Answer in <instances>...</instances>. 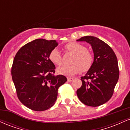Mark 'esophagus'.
I'll use <instances>...</instances> for the list:
<instances>
[{"label": "esophagus", "instance_id": "obj_1", "mask_svg": "<svg viewBox=\"0 0 130 130\" xmlns=\"http://www.w3.org/2000/svg\"><path fill=\"white\" fill-rule=\"evenodd\" d=\"M67 80H68V82H71L73 80V77H67Z\"/></svg>", "mask_w": 130, "mask_h": 130}]
</instances>
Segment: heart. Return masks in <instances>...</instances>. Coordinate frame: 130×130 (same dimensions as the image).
<instances>
[{
  "label": "heart",
  "instance_id": "heart-1",
  "mask_svg": "<svg viewBox=\"0 0 130 130\" xmlns=\"http://www.w3.org/2000/svg\"><path fill=\"white\" fill-rule=\"evenodd\" d=\"M65 47L68 52L74 54L71 61L73 65L59 67L57 70L58 73L71 76L79 73L81 70L86 71L90 69L93 62V56L90 51L86 50L84 46L76 42H70L67 43ZM49 58L55 65L58 66L62 65V56L58 49H53L50 53Z\"/></svg>",
  "mask_w": 130,
  "mask_h": 130
}]
</instances>
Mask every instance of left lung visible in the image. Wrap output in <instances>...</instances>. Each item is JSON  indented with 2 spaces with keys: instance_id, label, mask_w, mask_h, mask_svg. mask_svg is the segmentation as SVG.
Wrapping results in <instances>:
<instances>
[{
  "instance_id": "1",
  "label": "left lung",
  "mask_w": 130,
  "mask_h": 130,
  "mask_svg": "<svg viewBox=\"0 0 130 130\" xmlns=\"http://www.w3.org/2000/svg\"><path fill=\"white\" fill-rule=\"evenodd\" d=\"M77 41L89 43L94 54L92 67L80 77L82 86L77 90V95L86 105L99 106L111 99L119 80L117 57L108 44L96 37L86 36Z\"/></svg>"
}]
</instances>
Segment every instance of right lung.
<instances>
[{
  "label": "right lung",
  "instance_id": "add662e5",
  "mask_svg": "<svg viewBox=\"0 0 130 130\" xmlns=\"http://www.w3.org/2000/svg\"><path fill=\"white\" fill-rule=\"evenodd\" d=\"M58 43L56 40L36 39L16 53L11 68L12 79L21 102L35 111L48 109L55 104L59 88L67 80L55 76V67L49 55Z\"/></svg>",
  "mask_w": 130,
  "mask_h": 130
}]
</instances>
